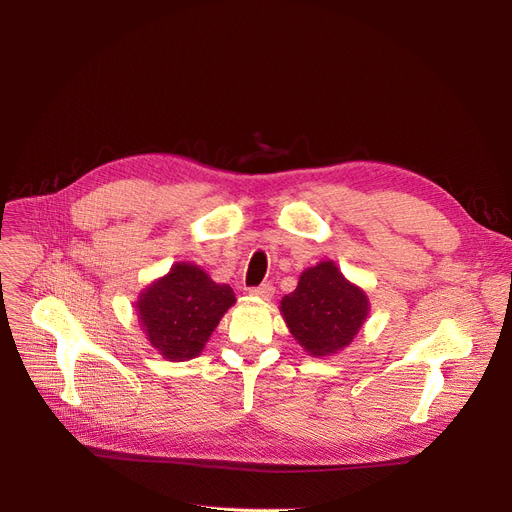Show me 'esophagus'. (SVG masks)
<instances>
[{"label": "esophagus", "instance_id": "esophagus-1", "mask_svg": "<svg viewBox=\"0 0 512 512\" xmlns=\"http://www.w3.org/2000/svg\"><path fill=\"white\" fill-rule=\"evenodd\" d=\"M249 294H253V297H259L263 301H272L274 297V286L267 282V284H261V286H255L249 290Z\"/></svg>", "mask_w": 512, "mask_h": 512}]
</instances>
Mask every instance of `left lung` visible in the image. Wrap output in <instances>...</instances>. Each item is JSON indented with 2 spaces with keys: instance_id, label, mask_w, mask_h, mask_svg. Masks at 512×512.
<instances>
[{
  "instance_id": "obj_1",
  "label": "left lung",
  "mask_w": 512,
  "mask_h": 512,
  "mask_svg": "<svg viewBox=\"0 0 512 512\" xmlns=\"http://www.w3.org/2000/svg\"><path fill=\"white\" fill-rule=\"evenodd\" d=\"M280 311L290 334L311 357H328L359 334L369 315V299L334 261H321L301 274Z\"/></svg>"
}]
</instances>
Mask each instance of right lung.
Here are the masks:
<instances>
[{
	"mask_svg": "<svg viewBox=\"0 0 512 512\" xmlns=\"http://www.w3.org/2000/svg\"><path fill=\"white\" fill-rule=\"evenodd\" d=\"M236 303L228 284H215L199 265L174 263L137 301L143 332L168 361L197 357L224 313Z\"/></svg>",
	"mask_w": 512,
	"mask_h": 512,
	"instance_id": "1",
	"label": "right lung"
}]
</instances>
